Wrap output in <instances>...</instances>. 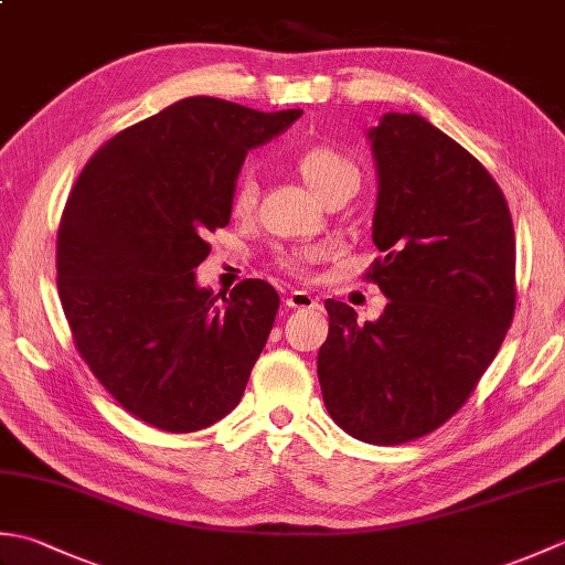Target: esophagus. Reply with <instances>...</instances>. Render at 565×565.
<instances>
[{"label":"esophagus","mask_w":565,"mask_h":565,"mask_svg":"<svg viewBox=\"0 0 565 565\" xmlns=\"http://www.w3.org/2000/svg\"><path fill=\"white\" fill-rule=\"evenodd\" d=\"M286 306L298 308V310H310L318 306V301L308 291H291L289 296H286Z\"/></svg>","instance_id":"obj_1"}]
</instances>
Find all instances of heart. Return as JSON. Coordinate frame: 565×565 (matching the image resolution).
Instances as JSON below:
<instances>
[{
  "label": "heart",
  "instance_id": "obj_1",
  "mask_svg": "<svg viewBox=\"0 0 565 565\" xmlns=\"http://www.w3.org/2000/svg\"><path fill=\"white\" fill-rule=\"evenodd\" d=\"M291 167L296 174L303 179L306 186L313 191L320 201H338L350 199L359 186V170L356 164L347 158L338 148L318 142V146L303 148L294 154ZM227 206L235 218H249L252 211L257 206V182L252 170H243L231 186V196H227ZM318 259L316 249H296V252H279L276 264L284 271L301 276L308 271V264Z\"/></svg>",
  "mask_w": 565,
  "mask_h": 565
}]
</instances>
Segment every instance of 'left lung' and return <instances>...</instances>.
<instances>
[{
	"label": "left lung",
	"mask_w": 565,
	"mask_h": 565,
	"mask_svg": "<svg viewBox=\"0 0 565 565\" xmlns=\"http://www.w3.org/2000/svg\"><path fill=\"white\" fill-rule=\"evenodd\" d=\"M379 167L364 279L388 306L359 326L328 298L318 379L330 417L366 444H405L441 427L493 362L518 303L514 227L486 167L415 114L369 134Z\"/></svg>",
	"instance_id": "obj_1"
}]
</instances>
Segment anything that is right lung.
Wrapping results in <instances>:
<instances>
[{"mask_svg": "<svg viewBox=\"0 0 565 565\" xmlns=\"http://www.w3.org/2000/svg\"><path fill=\"white\" fill-rule=\"evenodd\" d=\"M298 109L191 97L128 126L82 167L57 227V296L75 350L140 423L186 435L239 403L279 310L262 279L196 289L206 235L231 221L247 150Z\"/></svg>", "mask_w": 565, "mask_h": 565, "instance_id": "1", "label": "right lung"}]
</instances>
